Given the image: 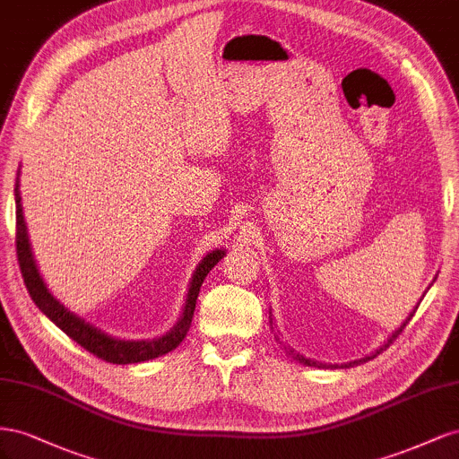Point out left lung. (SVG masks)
Returning <instances> with one entry per match:
<instances>
[{"instance_id": "8db88e82", "label": "left lung", "mask_w": 459, "mask_h": 459, "mask_svg": "<svg viewBox=\"0 0 459 459\" xmlns=\"http://www.w3.org/2000/svg\"><path fill=\"white\" fill-rule=\"evenodd\" d=\"M410 317H413V313H411V316ZM410 321V319H408ZM408 321H405V323H408ZM405 323L400 326V329L394 333V334H392V338L388 340V344L392 342V340H394V338H398V334L403 331V326H405ZM388 344H385V348H388ZM383 350V348H381ZM381 350H377L375 353H373V356H369V358H363V359H358V361H351V363H346V365H342V368H351V365H359V363H363V361H368V359H373V358H377V353H381ZM292 351V350H290ZM296 359L299 361V363H304V365H311V368H326V365L325 363H317V361H311V359H306V358H302V356H298V353H296Z\"/></svg>"}]
</instances>
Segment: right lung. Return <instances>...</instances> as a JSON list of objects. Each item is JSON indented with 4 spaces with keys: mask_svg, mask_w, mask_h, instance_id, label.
<instances>
[{
    "mask_svg": "<svg viewBox=\"0 0 459 459\" xmlns=\"http://www.w3.org/2000/svg\"><path fill=\"white\" fill-rule=\"evenodd\" d=\"M15 204H17V232H15L17 259H19V267L22 273L26 290H29L32 302L44 311V316H48L51 321H54L65 334L74 340L76 344H81L86 351L91 353V356H96L103 361L125 365V363L148 361L157 356H163V353H169L171 350H175L182 342V340H185V336L190 329L192 317H194L195 299H198L200 286H202L204 279L207 277V273L219 264L222 255H225V252L215 250L212 254H207L200 264V267L195 269L192 284H190L185 313H182V319L177 323V326L171 333L161 336V338H157V340H150V342H125V340H115L111 336H106L98 329H94V326H90L84 321L74 317L73 313H69L59 302H56L54 296L48 292V288L42 282L40 274H38L34 257L30 252L29 234H26L22 207H21L19 185H15Z\"/></svg>",
    "mask_w": 459,
    "mask_h": 459,
    "instance_id": "obj_1",
    "label": "right lung"
}]
</instances>
